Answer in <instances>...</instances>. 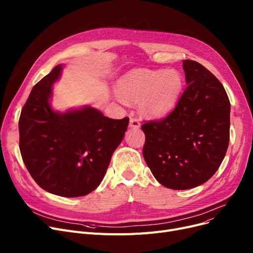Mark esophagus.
Returning a JSON list of instances; mask_svg holds the SVG:
<instances>
[{"label":"esophagus","instance_id":"1","mask_svg":"<svg viewBox=\"0 0 253 253\" xmlns=\"http://www.w3.org/2000/svg\"><path fill=\"white\" fill-rule=\"evenodd\" d=\"M129 127H131V128H139L140 127V123H139V121L137 119H135V118H131L130 119V123H129Z\"/></svg>","mask_w":253,"mask_h":253}]
</instances>
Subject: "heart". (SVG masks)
Instances as JSON below:
<instances>
[{
    "mask_svg": "<svg viewBox=\"0 0 253 253\" xmlns=\"http://www.w3.org/2000/svg\"><path fill=\"white\" fill-rule=\"evenodd\" d=\"M183 90V78L176 70H133L118 82V92L124 99L137 102L139 112L148 118L168 115Z\"/></svg>",
    "mask_w": 253,
    "mask_h": 253,
    "instance_id": "heart-1",
    "label": "heart"
}]
</instances>
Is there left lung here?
I'll list each match as a JSON object with an SVG mask.
<instances>
[{"label":"left lung","instance_id":"1","mask_svg":"<svg viewBox=\"0 0 253 253\" xmlns=\"http://www.w3.org/2000/svg\"><path fill=\"white\" fill-rule=\"evenodd\" d=\"M182 66L188 87L175 109L141 126L145 163L172 190L206 182L220 166L230 140L231 103L222 84L197 61L183 60Z\"/></svg>","mask_w":253,"mask_h":253}]
</instances>
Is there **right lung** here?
<instances>
[{
  "label": "right lung",
  "mask_w": 253,
  "mask_h": 253,
  "mask_svg": "<svg viewBox=\"0 0 253 253\" xmlns=\"http://www.w3.org/2000/svg\"><path fill=\"white\" fill-rule=\"evenodd\" d=\"M61 70L58 64L32 89L19 118V149L26 169L40 187L74 198L100 184L129 118L111 119L91 106L65 113L53 111L49 100Z\"/></svg>",
  "instance_id": "1"
}]
</instances>
